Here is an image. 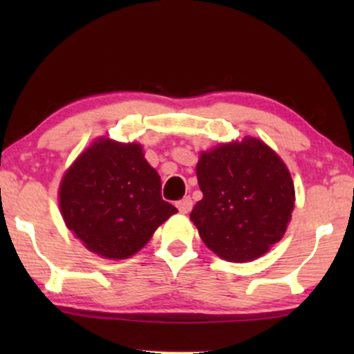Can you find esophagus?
<instances>
[{
  "instance_id": "34e87169",
  "label": "esophagus",
  "mask_w": 354,
  "mask_h": 354,
  "mask_svg": "<svg viewBox=\"0 0 354 354\" xmlns=\"http://www.w3.org/2000/svg\"><path fill=\"white\" fill-rule=\"evenodd\" d=\"M192 206H193V201L190 196H185V198H182L180 201H177V207L182 214H188V212L192 211Z\"/></svg>"
}]
</instances>
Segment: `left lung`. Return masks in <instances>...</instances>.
Returning a JSON list of instances; mask_svg holds the SVG:
<instances>
[{"label": "left lung", "instance_id": "8db88e82", "mask_svg": "<svg viewBox=\"0 0 354 354\" xmlns=\"http://www.w3.org/2000/svg\"><path fill=\"white\" fill-rule=\"evenodd\" d=\"M203 192L190 212L201 240L219 258L248 263L282 240L295 209L287 164L263 140L245 135L200 153Z\"/></svg>", "mask_w": 354, "mask_h": 354}]
</instances>
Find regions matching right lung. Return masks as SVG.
<instances>
[{
  "mask_svg": "<svg viewBox=\"0 0 354 354\" xmlns=\"http://www.w3.org/2000/svg\"><path fill=\"white\" fill-rule=\"evenodd\" d=\"M66 227L91 253L127 259L177 207L161 198V177L142 143L93 140L66 169L57 192Z\"/></svg>",
  "mask_w": 354,
  "mask_h": 354,
  "instance_id": "right-lung-1",
  "label": "right lung"
}]
</instances>
